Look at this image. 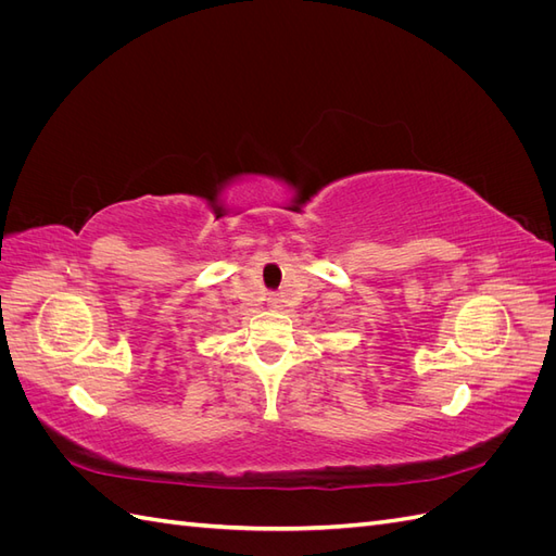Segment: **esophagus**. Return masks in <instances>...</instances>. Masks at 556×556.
<instances>
[{
    "label": "esophagus",
    "mask_w": 556,
    "mask_h": 556,
    "mask_svg": "<svg viewBox=\"0 0 556 556\" xmlns=\"http://www.w3.org/2000/svg\"><path fill=\"white\" fill-rule=\"evenodd\" d=\"M268 306H271V308H280V299H278V294H268Z\"/></svg>",
    "instance_id": "1"
}]
</instances>
